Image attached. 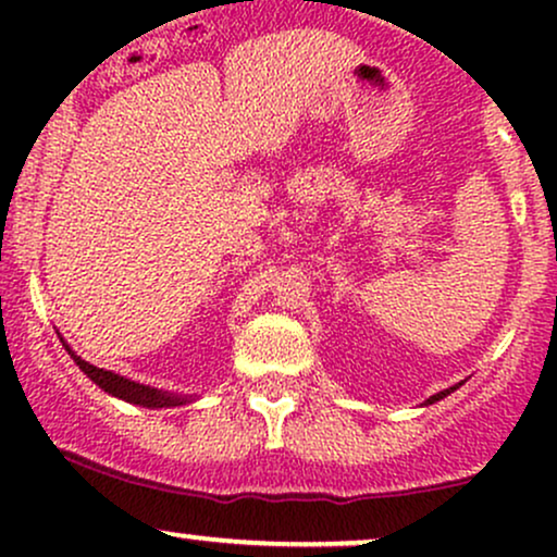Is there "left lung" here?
<instances>
[{
  "instance_id": "obj_1",
  "label": "left lung",
  "mask_w": 557,
  "mask_h": 557,
  "mask_svg": "<svg viewBox=\"0 0 557 557\" xmlns=\"http://www.w3.org/2000/svg\"><path fill=\"white\" fill-rule=\"evenodd\" d=\"M458 387H461V382H458V385H453V387H447V389H440V393H434V395H430V398H426V400H424V406H432V403L443 400V398H445V395H450V393H453V389H458Z\"/></svg>"
}]
</instances>
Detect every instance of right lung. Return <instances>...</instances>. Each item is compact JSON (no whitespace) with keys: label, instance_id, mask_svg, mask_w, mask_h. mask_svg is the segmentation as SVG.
<instances>
[{"label":"right lung","instance_id":"obj_1","mask_svg":"<svg viewBox=\"0 0 557 557\" xmlns=\"http://www.w3.org/2000/svg\"><path fill=\"white\" fill-rule=\"evenodd\" d=\"M57 335H60V332H57ZM60 341H62V345H65L70 359L78 363L81 372L86 374L94 385H99L104 393H110L112 398H120L125 403H133V406H144V408H175V406H185V403L194 400V395H177V393H168V389H159L151 385H140V382L127 380V376H123V374H114V372H107V369L94 367V363L81 359V356L70 348V345L65 343V337L60 335Z\"/></svg>","mask_w":557,"mask_h":557}]
</instances>
